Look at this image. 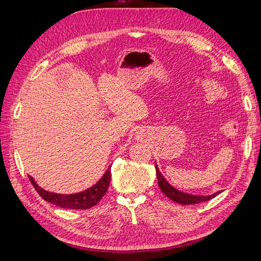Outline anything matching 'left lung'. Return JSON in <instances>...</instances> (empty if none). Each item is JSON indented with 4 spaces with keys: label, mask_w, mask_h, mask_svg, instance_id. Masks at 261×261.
<instances>
[{
    "label": "left lung",
    "mask_w": 261,
    "mask_h": 261,
    "mask_svg": "<svg viewBox=\"0 0 261 261\" xmlns=\"http://www.w3.org/2000/svg\"><path fill=\"white\" fill-rule=\"evenodd\" d=\"M156 174H157V179H158V185L162 192L165 194L166 196L169 197L171 201L176 203H179L182 205H190V204H197L202 202H206L208 199L215 197L218 194L221 192H216L212 195H192V194H187L184 192H180L176 190L174 186H171L169 182L165 179L163 174L159 171L158 166L156 164Z\"/></svg>",
    "instance_id": "8db88e82"
}]
</instances>
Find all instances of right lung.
<instances>
[{
    "label": "right lung",
    "mask_w": 261,
    "mask_h": 261,
    "mask_svg": "<svg viewBox=\"0 0 261 261\" xmlns=\"http://www.w3.org/2000/svg\"><path fill=\"white\" fill-rule=\"evenodd\" d=\"M29 179L33 187H35V190L39 193V195L45 199V201L64 208L86 210L96 205L105 195V193H107L111 180V166L105 171L102 178L95 185H93L92 187L87 188V190L83 192L67 194V195L66 194H57L45 191L37 184L31 176H29Z\"/></svg>",
    "instance_id": "obj_1"
}]
</instances>
